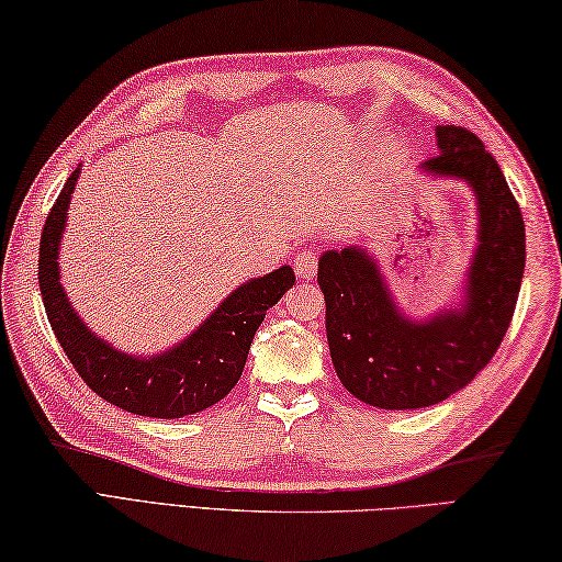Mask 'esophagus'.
Here are the masks:
<instances>
[{"label": "esophagus", "instance_id": "esophagus-1", "mask_svg": "<svg viewBox=\"0 0 562 562\" xmlns=\"http://www.w3.org/2000/svg\"><path fill=\"white\" fill-rule=\"evenodd\" d=\"M294 270L302 280H312L316 272V252L314 250H302L297 252V260H294Z\"/></svg>", "mask_w": 562, "mask_h": 562}]
</instances>
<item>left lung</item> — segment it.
Returning a JSON list of instances; mask_svg holds the SVG:
<instances>
[{
	"mask_svg": "<svg viewBox=\"0 0 562 562\" xmlns=\"http://www.w3.org/2000/svg\"><path fill=\"white\" fill-rule=\"evenodd\" d=\"M437 155L427 177H452L474 191L476 250L469 260L464 300L415 322L397 310L379 262L346 246L319 258L326 339L346 391L383 411H415L462 391L492 361L512 324L526 268L521 209L474 132L437 125Z\"/></svg>",
	"mask_w": 562,
	"mask_h": 562,
	"instance_id": "left-lung-1",
	"label": "left lung"
}]
</instances>
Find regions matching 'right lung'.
<instances>
[{
  "mask_svg": "<svg viewBox=\"0 0 562 562\" xmlns=\"http://www.w3.org/2000/svg\"><path fill=\"white\" fill-rule=\"evenodd\" d=\"M80 167L48 211L38 246V288L60 349L80 379L122 411L175 420L216 405L238 383L252 336L272 304L294 284L290 265L238 284L187 339L157 356H132L88 329L60 284L58 248Z\"/></svg>",
  "mask_w": 562,
  "mask_h": 562,
  "instance_id": "add662e5",
  "label": "right lung"
}]
</instances>
